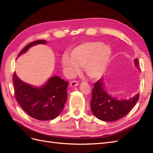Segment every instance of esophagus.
Masks as SVG:
<instances>
[{
    "label": "esophagus",
    "mask_w": 153,
    "mask_h": 153,
    "mask_svg": "<svg viewBox=\"0 0 153 153\" xmlns=\"http://www.w3.org/2000/svg\"><path fill=\"white\" fill-rule=\"evenodd\" d=\"M70 85H71V87L77 86V85H79V82L76 81V80L71 81V83H70Z\"/></svg>",
    "instance_id": "34e87169"
}]
</instances>
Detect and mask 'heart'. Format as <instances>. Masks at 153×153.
Returning a JSON list of instances; mask_svg holds the SVG:
<instances>
[{"label":"heart","mask_w":153,"mask_h":153,"mask_svg":"<svg viewBox=\"0 0 153 153\" xmlns=\"http://www.w3.org/2000/svg\"><path fill=\"white\" fill-rule=\"evenodd\" d=\"M111 48L99 42H89L74 47L70 54L63 55L62 63L65 74L74 76L83 67L85 73L92 79L99 78L105 73L110 62Z\"/></svg>","instance_id":"b5f03b06"}]
</instances>
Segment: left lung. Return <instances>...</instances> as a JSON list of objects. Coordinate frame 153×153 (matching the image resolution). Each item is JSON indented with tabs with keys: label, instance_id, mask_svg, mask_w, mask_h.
<instances>
[{
	"label": "left lung",
	"instance_id": "8db88e82",
	"mask_svg": "<svg viewBox=\"0 0 153 153\" xmlns=\"http://www.w3.org/2000/svg\"><path fill=\"white\" fill-rule=\"evenodd\" d=\"M136 68L140 70L137 59H134ZM140 95L127 100H118L110 95L104 88L103 79L94 84L90 102L92 113L99 120L104 121H115L127 115L139 100Z\"/></svg>",
	"mask_w": 153,
	"mask_h": 153
}]
</instances>
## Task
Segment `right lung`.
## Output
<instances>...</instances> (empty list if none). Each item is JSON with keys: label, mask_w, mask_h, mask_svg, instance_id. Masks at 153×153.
<instances>
[{"label": "right lung", "mask_w": 153, "mask_h": 153, "mask_svg": "<svg viewBox=\"0 0 153 153\" xmlns=\"http://www.w3.org/2000/svg\"><path fill=\"white\" fill-rule=\"evenodd\" d=\"M45 40H38L29 43L22 50L17 57L25 53L30 47L38 44H46ZM15 97L26 113L40 121L53 120L64 109L68 99V82L58 76L50 78L42 87H33L21 80L13 73Z\"/></svg>", "instance_id": "obj_1"}]
</instances>
